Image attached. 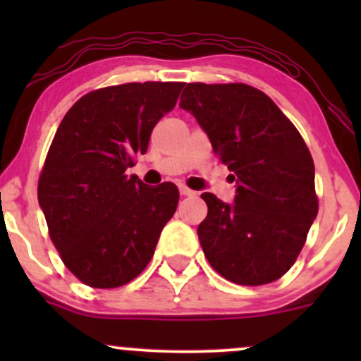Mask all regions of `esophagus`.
<instances>
[{
	"instance_id": "obj_1",
	"label": "esophagus",
	"mask_w": 361,
	"mask_h": 361,
	"mask_svg": "<svg viewBox=\"0 0 361 361\" xmlns=\"http://www.w3.org/2000/svg\"><path fill=\"white\" fill-rule=\"evenodd\" d=\"M180 193L183 195V197H195V195H197V192H193L192 188H188V186L185 185H180Z\"/></svg>"
}]
</instances>
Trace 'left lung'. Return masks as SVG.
I'll use <instances>...</instances> for the list:
<instances>
[{
    "label": "left lung",
    "instance_id": "8db88e82",
    "mask_svg": "<svg viewBox=\"0 0 361 361\" xmlns=\"http://www.w3.org/2000/svg\"><path fill=\"white\" fill-rule=\"evenodd\" d=\"M180 106L197 118L238 183L233 205L204 193L205 258L238 285L271 283L295 263L316 219L314 161L295 126L244 82H188Z\"/></svg>",
    "mask_w": 361,
    "mask_h": 361
}]
</instances>
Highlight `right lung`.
<instances>
[{
    "instance_id": "right-lung-1",
    "label": "right lung",
    "mask_w": 361,
    "mask_h": 361,
    "mask_svg": "<svg viewBox=\"0 0 361 361\" xmlns=\"http://www.w3.org/2000/svg\"><path fill=\"white\" fill-rule=\"evenodd\" d=\"M185 82H126L86 93L57 127L39 176L40 209L62 263L93 288L144 271L176 212V185L127 175Z\"/></svg>"
}]
</instances>
